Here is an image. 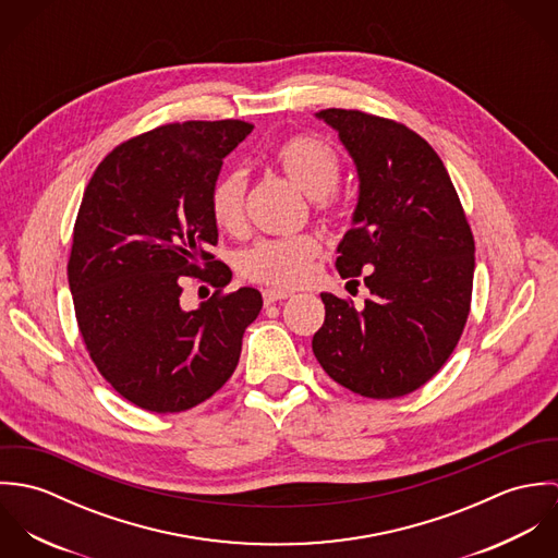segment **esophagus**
<instances>
[{
	"instance_id": "1",
	"label": "esophagus",
	"mask_w": 558,
	"mask_h": 558,
	"mask_svg": "<svg viewBox=\"0 0 558 558\" xmlns=\"http://www.w3.org/2000/svg\"><path fill=\"white\" fill-rule=\"evenodd\" d=\"M290 296H292V292H286V290H264V303H266V305L286 301V299H290Z\"/></svg>"
}]
</instances>
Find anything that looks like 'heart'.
Segmentation results:
<instances>
[{
  "instance_id": "obj_1",
  "label": "heart",
  "mask_w": 558,
  "mask_h": 558,
  "mask_svg": "<svg viewBox=\"0 0 558 558\" xmlns=\"http://www.w3.org/2000/svg\"><path fill=\"white\" fill-rule=\"evenodd\" d=\"M270 162L307 197L316 199L322 213H330L332 193L341 180L339 153L314 135H292L272 153ZM246 178L240 169L223 171L210 186L208 206L215 223L226 232H239L244 223ZM319 242L314 236L266 239L240 253V272L270 288H296L310 281Z\"/></svg>"
}]
</instances>
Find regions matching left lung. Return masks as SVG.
Returning a JSON list of instances; mask_svg holds the SVG:
<instances>
[{
	"mask_svg": "<svg viewBox=\"0 0 558 558\" xmlns=\"http://www.w3.org/2000/svg\"><path fill=\"white\" fill-rule=\"evenodd\" d=\"M359 173L352 230L337 246L343 279L365 272L363 310L322 292L312 348L322 369L363 398L423 387L456 350L471 312L475 240L434 148L408 126L356 109L316 113ZM354 281V279H352Z\"/></svg>",
	"mask_w": 558,
	"mask_h": 558,
	"instance_id": "obj_1",
	"label": "left lung"
}]
</instances>
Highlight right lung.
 Masks as SVG:
<instances>
[{"label": "right lung", "mask_w": 558, "mask_h": 558, "mask_svg": "<svg viewBox=\"0 0 558 558\" xmlns=\"http://www.w3.org/2000/svg\"><path fill=\"white\" fill-rule=\"evenodd\" d=\"M251 131L240 120L165 124L113 148L85 186L69 259L81 337L100 376L144 410L213 398L262 310L255 288L223 292L232 270L208 253L219 239L210 186ZM186 276L218 288L193 313L179 305Z\"/></svg>", "instance_id": "obj_1"}]
</instances>
